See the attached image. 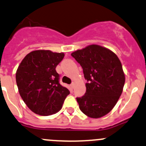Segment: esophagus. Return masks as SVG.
Instances as JSON below:
<instances>
[{"mask_svg":"<svg viewBox=\"0 0 146 146\" xmlns=\"http://www.w3.org/2000/svg\"><path fill=\"white\" fill-rule=\"evenodd\" d=\"M70 86V87H71V89H73V88H74V86H75V83L73 82Z\"/></svg>","mask_w":146,"mask_h":146,"instance_id":"34e87169","label":"esophagus"}]
</instances>
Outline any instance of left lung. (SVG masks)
I'll return each mask as SVG.
<instances>
[{
    "label": "left lung",
    "mask_w": 146,
    "mask_h": 146,
    "mask_svg": "<svg viewBox=\"0 0 146 146\" xmlns=\"http://www.w3.org/2000/svg\"><path fill=\"white\" fill-rule=\"evenodd\" d=\"M80 64L86 83V93L77 98L80 110L87 116L98 118L107 114L123 92L125 77L117 55L96 44L71 53Z\"/></svg>",
    "instance_id": "left-lung-1"
}]
</instances>
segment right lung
<instances>
[{"mask_svg":"<svg viewBox=\"0 0 146 146\" xmlns=\"http://www.w3.org/2000/svg\"><path fill=\"white\" fill-rule=\"evenodd\" d=\"M64 57V52L32 51L17 68L16 81L21 97L36 114L49 116L57 113L70 94L68 89L60 84V76L55 70Z\"/></svg>","mask_w":146,"mask_h":146,"instance_id":"obj_1","label":"right lung"}]
</instances>
